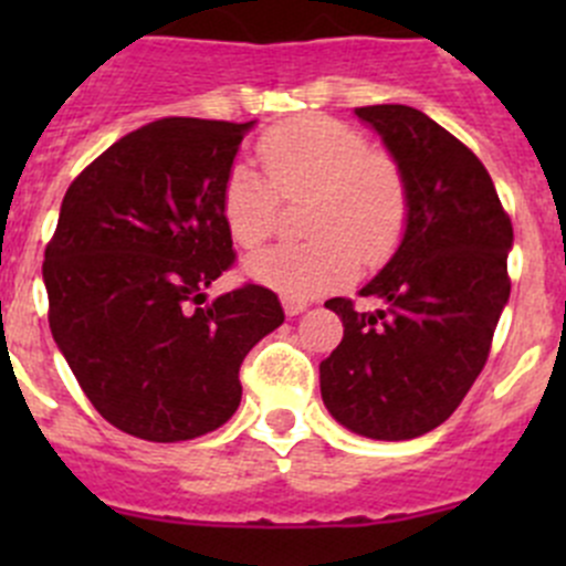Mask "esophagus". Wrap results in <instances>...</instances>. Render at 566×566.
Returning <instances> with one entry per match:
<instances>
[{
  "label": "esophagus",
  "mask_w": 566,
  "mask_h": 566,
  "mask_svg": "<svg viewBox=\"0 0 566 566\" xmlns=\"http://www.w3.org/2000/svg\"><path fill=\"white\" fill-rule=\"evenodd\" d=\"M282 306H284V315L295 317V315H301V312H306V306L310 304H306L304 298H287V295H284Z\"/></svg>",
  "instance_id": "esophagus-1"
}]
</instances>
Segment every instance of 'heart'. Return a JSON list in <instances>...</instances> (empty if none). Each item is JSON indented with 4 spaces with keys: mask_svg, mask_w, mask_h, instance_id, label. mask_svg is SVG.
<instances>
[{
    "mask_svg": "<svg viewBox=\"0 0 566 566\" xmlns=\"http://www.w3.org/2000/svg\"><path fill=\"white\" fill-rule=\"evenodd\" d=\"M262 164L235 167L221 191L232 241L260 249L276 232L279 199L312 197L310 243L273 247L247 260V276L287 298H312L350 282L358 260L384 262L408 224V182L397 158L369 147L350 125L304 114L268 130L256 145Z\"/></svg>",
    "mask_w": 566,
    "mask_h": 566,
    "instance_id": "b5f03b06",
    "label": "heart"
}]
</instances>
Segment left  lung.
<instances>
[{
  "label": "left lung",
  "instance_id": "8db88e82",
  "mask_svg": "<svg viewBox=\"0 0 566 566\" xmlns=\"http://www.w3.org/2000/svg\"><path fill=\"white\" fill-rule=\"evenodd\" d=\"M378 130L408 182V224L361 295L384 310L325 301L345 336L319 364L328 413L375 441H410L454 413L488 361L510 301L512 221L488 169L424 112L402 104L356 108Z\"/></svg>",
  "mask_w": 566,
  "mask_h": 566
}]
</instances>
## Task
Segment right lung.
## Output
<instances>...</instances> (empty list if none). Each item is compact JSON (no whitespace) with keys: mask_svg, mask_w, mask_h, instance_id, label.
I'll return each mask as SVG.
<instances>
[{"mask_svg":"<svg viewBox=\"0 0 566 566\" xmlns=\"http://www.w3.org/2000/svg\"><path fill=\"white\" fill-rule=\"evenodd\" d=\"M251 123L164 117L130 130L67 188L45 247L49 325L101 416L142 441L213 432L241 405V364L284 323L243 284L208 304L235 262L221 191Z\"/></svg>","mask_w":566,"mask_h":566,"instance_id":"obj_1","label":"right lung"}]
</instances>
